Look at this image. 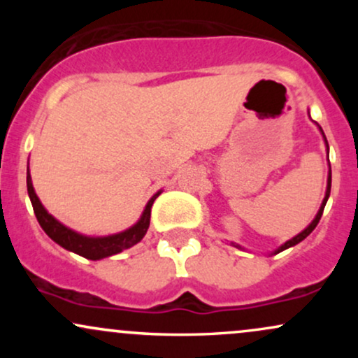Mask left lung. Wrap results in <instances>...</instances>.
<instances>
[{
	"label": "left lung",
	"instance_id": "obj_1",
	"mask_svg": "<svg viewBox=\"0 0 358 358\" xmlns=\"http://www.w3.org/2000/svg\"><path fill=\"white\" fill-rule=\"evenodd\" d=\"M310 114V113H308ZM316 126H318V122H315ZM318 129H320V133H322V136H323V141H324V146H327V162H328V178H327V192H324V199H323V202H322V205H320V208H318V212H316V215H315V219L310 222V225H308L306 229H303L301 232L299 234H296V236L293 237V239H289V241H286L285 244H281L279 245L278 249H274L273 252L271 254H279V252H282V250H286V249H289V248H293V245H296V244H299V242H301L303 239H306L308 236H310L311 232L315 231V227L316 225H318V222H320V219H322V213H323V208H324V205H327V202H328V196H330V188H331V168H330V159H328V153H330V148H328V141H327V136H324V133H323V129L322 127L318 126ZM231 245H234V248H237V249H244L242 248V245H239V244H236V242H231Z\"/></svg>",
	"mask_w": 358,
	"mask_h": 358
}]
</instances>
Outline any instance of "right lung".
Segmentation results:
<instances>
[{
    "mask_svg": "<svg viewBox=\"0 0 358 358\" xmlns=\"http://www.w3.org/2000/svg\"><path fill=\"white\" fill-rule=\"evenodd\" d=\"M27 188H28V196H30L31 205H34V212L36 215V220L42 225V229L53 242L62 245L64 249L71 250V252L79 254V256L90 259V261H99V259L114 256V254L122 252L124 249L133 248L134 244H138L139 241L145 237L150 227V219H151V207H153L155 200L158 199V195L162 190H158L148 200L145 210H143L141 217L134 225H131L126 231L110 234V236H84V234L72 231L71 227L64 225L59 222L52 213L47 212V208L43 207L40 199L36 196L34 183H31V175L30 170L27 168Z\"/></svg>",
    "mask_w": 358,
    "mask_h": 358,
    "instance_id": "right-lung-1",
    "label": "right lung"
}]
</instances>
